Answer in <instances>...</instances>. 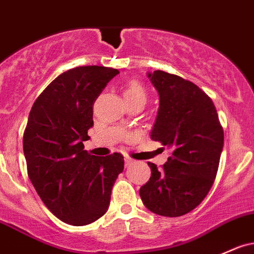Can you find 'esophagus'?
I'll return each mask as SVG.
<instances>
[{
  "mask_svg": "<svg viewBox=\"0 0 254 254\" xmlns=\"http://www.w3.org/2000/svg\"><path fill=\"white\" fill-rule=\"evenodd\" d=\"M124 160H125V166H129V165H131V164L135 163V160L129 157H125Z\"/></svg>",
  "mask_w": 254,
  "mask_h": 254,
  "instance_id": "obj_1",
  "label": "esophagus"
}]
</instances>
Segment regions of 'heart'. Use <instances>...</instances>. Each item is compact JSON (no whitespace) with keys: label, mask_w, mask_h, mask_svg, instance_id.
<instances>
[{"label":"heart","mask_w":254,"mask_h":254,"mask_svg":"<svg viewBox=\"0 0 254 254\" xmlns=\"http://www.w3.org/2000/svg\"><path fill=\"white\" fill-rule=\"evenodd\" d=\"M123 96H124L125 101L127 102H135V101H142L146 102L147 93L146 89L137 80H131L127 84V86L123 90Z\"/></svg>","instance_id":"obj_1"}]
</instances>
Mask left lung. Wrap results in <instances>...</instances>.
<instances>
[{"label": "left lung", "instance_id": "8db88e82", "mask_svg": "<svg viewBox=\"0 0 254 254\" xmlns=\"http://www.w3.org/2000/svg\"><path fill=\"white\" fill-rule=\"evenodd\" d=\"M158 90L159 111L150 138L172 149L141 187L143 205L153 213L180 217L201 204L212 187L224 132L210 96L194 83L164 71L148 73Z\"/></svg>", "mask_w": 254, "mask_h": 254}]
</instances>
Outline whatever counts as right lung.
Instances as JSON below:
<instances>
[{
	"mask_svg": "<svg viewBox=\"0 0 254 254\" xmlns=\"http://www.w3.org/2000/svg\"><path fill=\"white\" fill-rule=\"evenodd\" d=\"M119 73L104 66H79L55 78L36 99L24 131L27 175L42 201L60 221L86 225L107 212L124 157H95L83 141L94 125L93 106Z\"/></svg>",
	"mask_w": 254,
	"mask_h": 254,
	"instance_id": "obj_1",
	"label": "right lung"
}]
</instances>
